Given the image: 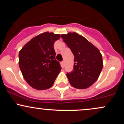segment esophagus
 Instances as JSON below:
<instances>
[{
    "mask_svg": "<svg viewBox=\"0 0 124 124\" xmlns=\"http://www.w3.org/2000/svg\"><path fill=\"white\" fill-rule=\"evenodd\" d=\"M64 64H65V62H64V61H62V62H61V65H62V68L64 67Z\"/></svg>",
    "mask_w": 124,
    "mask_h": 124,
    "instance_id": "34e87169",
    "label": "esophagus"
}]
</instances>
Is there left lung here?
Here are the masks:
<instances>
[{"label":"left lung","instance_id":"obj_1","mask_svg":"<svg viewBox=\"0 0 124 124\" xmlns=\"http://www.w3.org/2000/svg\"><path fill=\"white\" fill-rule=\"evenodd\" d=\"M61 37L74 54V69L66 76L71 85L85 89L97 81L103 68L102 56L99 49L85 37L76 32L62 34Z\"/></svg>","mask_w":124,"mask_h":124}]
</instances>
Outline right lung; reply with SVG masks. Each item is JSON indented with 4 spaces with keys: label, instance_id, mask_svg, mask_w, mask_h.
Returning <instances> with one entry per match:
<instances>
[{
    "label": "right lung",
    "instance_id": "add662e5",
    "mask_svg": "<svg viewBox=\"0 0 124 124\" xmlns=\"http://www.w3.org/2000/svg\"><path fill=\"white\" fill-rule=\"evenodd\" d=\"M59 34L46 32L32 38L19 53V66L27 83L37 90L53 85L62 68L56 60L53 45Z\"/></svg>",
    "mask_w": 124,
    "mask_h": 124
}]
</instances>
